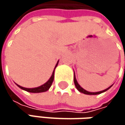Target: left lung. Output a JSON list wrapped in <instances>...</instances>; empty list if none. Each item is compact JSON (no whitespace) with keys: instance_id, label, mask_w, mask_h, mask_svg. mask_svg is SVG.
I'll list each match as a JSON object with an SVG mask.
<instances>
[{"instance_id":"1","label":"left lung","mask_w":125,"mask_h":125,"mask_svg":"<svg viewBox=\"0 0 125 125\" xmlns=\"http://www.w3.org/2000/svg\"><path fill=\"white\" fill-rule=\"evenodd\" d=\"M74 83L75 87H76V88L78 90V91H80V92L82 93L86 94V95H98V94H101V93H104V92L107 91V90L113 85H111L110 87H109L108 88H106V89H105V90H101V91H98V92H89V91H87L86 90H85L84 88H83V87L79 85V83H77V80H76L74 71Z\"/></svg>"}]
</instances>
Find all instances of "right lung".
I'll return each instance as SVG.
<instances>
[{
    "label": "right lung",
    "instance_id": "1",
    "mask_svg": "<svg viewBox=\"0 0 125 125\" xmlns=\"http://www.w3.org/2000/svg\"><path fill=\"white\" fill-rule=\"evenodd\" d=\"M58 63H59V61L57 62L56 64V66H55V68H54V69H53V73H52V74H51V76L50 79H49V80H48L45 83H44L43 85H40V86H39V87H32V88L24 87H22V86L19 85L18 84H16V85L18 87H19V88H21V89H22V90H25V91L30 92V93H43V92H45V91L48 90H49V88H50L51 86V85H52L53 82V79H54V71H55V69L56 68V66H57Z\"/></svg>",
    "mask_w": 125,
    "mask_h": 125
}]
</instances>
